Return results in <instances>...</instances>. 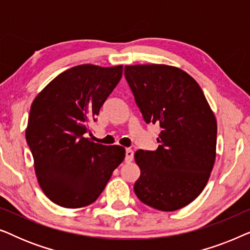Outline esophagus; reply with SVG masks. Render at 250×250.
<instances>
[{
	"mask_svg": "<svg viewBox=\"0 0 250 250\" xmlns=\"http://www.w3.org/2000/svg\"><path fill=\"white\" fill-rule=\"evenodd\" d=\"M133 158H134V152H133L132 149H126L125 151V162L131 163Z\"/></svg>",
	"mask_w": 250,
	"mask_h": 250,
	"instance_id": "esophagus-1",
	"label": "esophagus"
}]
</instances>
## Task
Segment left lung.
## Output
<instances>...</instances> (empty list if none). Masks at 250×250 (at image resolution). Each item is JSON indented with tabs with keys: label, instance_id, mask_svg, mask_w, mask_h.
<instances>
[{
	"label": "left lung",
	"instance_id": "obj_1",
	"mask_svg": "<svg viewBox=\"0 0 250 250\" xmlns=\"http://www.w3.org/2000/svg\"><path fill=\"white\" fill-rule=\"evenodd\" d=\"M125 77L146 123L160 127L155 151L138 150L134 192L163 211L186 207L206 187L216 157L217 123L199 84L167 64L125 66Z\"/></svg>",
	"mask_w": 250,
	"mask_h": 250
}]
</instances>
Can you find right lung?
<instances>
[{
  "label": "right lung",
  "instance_id": "obj_1",
  "mask_svg": "<svg viewBox=\"0 0 250 250\" xmlns=\"http://www.w3.org/2000/svg\"><path fill=\"white\" fill-rule=\"evenodd\" d=\"M122 74V64H81L58 75L34 99L26 140L41 189L61 207L94 203L125 158L123 146L84 138Z\"/></svg>",
  "mask_w": 250,
  "mask_h": 250
}]
</instances>
